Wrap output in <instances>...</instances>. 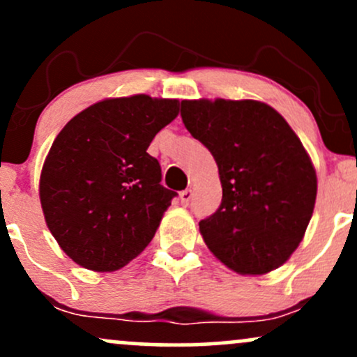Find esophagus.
<instances>
[{"instance_id":"esophagus-1","label":"esophagus","mask_w":357,"mask_h":357,"mask_svg":"<svg viewBox=\"0 0 357 357\" xmlns=\"http://www.w3.org/2000/svg\"><path fill=\"white\" fill-rule=\"evenodd\" d=\"M191 198H192L191 190H184V191L179 192V199H181L183 206H188V204H190V202H191Z\"/></svg>"}]
</instances>
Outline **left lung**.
I'll return each instance as SVG.
<instances>
[{"mask_svg":"<svg viewBox=\"0 0 357 357\" xmlns=\"http://www.w3.org/2000/svg\"><path fill=\"white\" fill-rule=\"evenodd\" d=\"M181 117L218 165L223 198L199 221L204 243L241 275L289 260L312 218L317 176L292 127L258 100H183Z\"/></svg>","mask_w":357,"mask_h":357,"instance_id":"left-lung-1","label":"left lung"}]
</instances>
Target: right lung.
Returning a JSON list of instances; mask_svg holds the SVG:
<instances>
[{
  "label": "right lung",
  "instance_id": "right-lung-1",
  "mask_svg": "<svg viewBox=\"0 0 357 357\" xmlns=\"http://www.w3.org/2000/svg\"><path fill=\"white\" fill-rule=\"evenodd\" d=\"M179 112L176 99L139 93L90 105L60 130L40 176L48 230L80 267L114 272L153 240L178 192L147 154Z\"/></svg>",
  "mask_w": 357,
  "mask_h": 357
}]
</instances>
